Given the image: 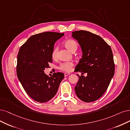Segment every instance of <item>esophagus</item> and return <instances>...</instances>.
I'll use <instances>...</instances> for the list:
<instances>
[{"instance_id":"1","label":"esophagus","mask_w":130,"mask_h":130,"mask_svg":"<svg viewBox=\"0 0 130 130\" xmlns=\"http://www.w3.org/2000/svg\"><path fill=\"white\" fill-rule=\"evenodd\" d=\"M70 73H68V72H65V73H64V75H65V76H68L69 75H70Z\"/></svg>"}]
</instances>
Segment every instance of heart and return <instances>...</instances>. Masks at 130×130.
<instances>
[{
	"label": "heart",
	"instance_id": "obj_1",
	"mask_svg": "<svg viewBox=\"0 0 130 130\" xmlns=\"http://www.w3.org/2000/svg\"><path fill=\"white\" fill-rule=\"evenodd\" d=\"M64 46L70 51L72 53H74L77 50L78 48V44L76 42L72 39H68L65 40L64 42ZM57 52H58V49L57 47H55L53 49L52 53H51V57L52 58H56L57 56ZM73 66V62H66L61 63L59 67V69L62 71L69 72L72 69V68Z\"/></svg>",
	"mask_w": 130,
	"mask_h": 130
}]
</instances>
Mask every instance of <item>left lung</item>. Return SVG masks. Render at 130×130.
Returning a JSON list of instances; mask_svg holds the SVG:
<instances>
[{
    "label": "left lung",
    "mask_w": 130,
    "mask_h": 130,
    "mask_svg": "<svg viewBox=\"0 0 130 130\" xmlns=\"http://www.w3.org/2000/svg\"><path fill=\"white\" fill-rule=\"evenodd\" d=\"M83 52L75 72L87 73L79 76L75 87L76 96L83 101L92 102L100 99L107 90L115 73L111 47L100 36L85 30L72 32Z\"/></svg>",
    "instance_id": "left-lung-1"
}]
</instances>
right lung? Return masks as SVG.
Here are the masks:
<instances>
[{"instance_id":"add662e5","label":"right lung","mask_w":130,"mask_h":130,"mask_svg":"<svg viewBox=\"0 0 130 130\" xmlns=\"http://www.w3.org/2000/svg\"><path fill=\"white\" fill-rule=\"evenodd\" d=\"M64 33L44 32L32 35L19 49L17 74L23 89L29 96L40 103L54 98L64 74L54 73L51 77L44 73L52 61L51 53L55 42Z\"/></svg>"}]
</instances>
